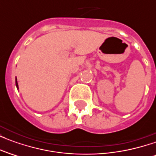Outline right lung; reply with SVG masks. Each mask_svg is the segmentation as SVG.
Masks as SVG:
<instances>
[{"label": "right lung", "instance_id": "1", "mask_svg": "<svg viewBox=\"0 0 156 156\" xmlns=\"http://www.w3.org/2000/svg\"><path fill=\"white\" fill-rule=\"evenodd\" d=\"M16 88H18V84H17V81H16Z\"/></svg>", "mask_w": 156, "mask_h": 156}]
</instances>
